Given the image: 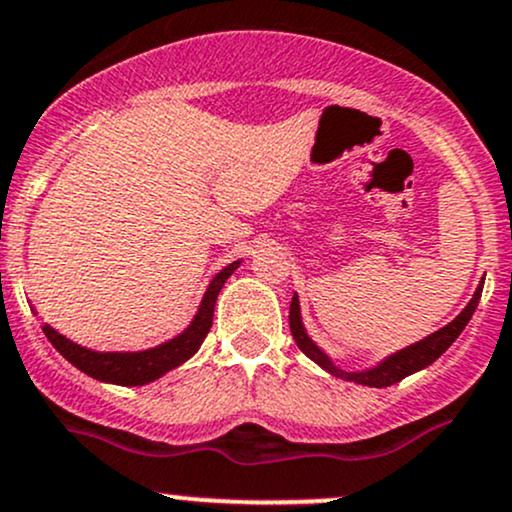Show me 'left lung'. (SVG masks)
Masks as SVG:
<instances>
[{
  "mask_svg": "<svg viewBox=\"0 0 512 512\" xmlns=\"http://www.w3.org/2000/svg\"><path fill=\"white\" fill-rule=\"evenodd\" d=\"M481 291H484V282H481L479 289L474 291V296H471V301L466 303L464 311L459 313L452 323L445 325V328H440L437 333L428 335L425 340L406 347V350L393 352L391 357L381 359L376 367L362 369V372H345V369L335 367L333 359L325 355L316 342L308 338L306 328H303V323H301V306H299V296L296 294H294V299H291V308H289V328H291V335H294L296 345H299V350L303 352V355L311 357L318 367L325 369V372H330L333 376H340V379L355 381V384L384 389V386L398 384V381L406 379V376L420 372V369H425L428 364L435 362L442 352H447V347L459 338V333H462V330L466 328V323H469L471 316H474L476 306H479V299H481Z\"/></svg>",
  "mask_w": 512,
  "mask_h": 512,
  "instance_id": "8db88e82",
  "label": "left lung"
}]
</instances>
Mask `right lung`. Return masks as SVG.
<instances>
[{
	"label": "right lung",
	"instance_id": "1",
	"mask_svg": "<svg viewBox=\"0 0 512 512\" xmlns=\"http://www.w3.org/2000/svg\"><path fill=\"white\" fill-rule=\"evenodd\" d=\"M238 267H240V260L230 262L228 267H223L221 272L211 279L209 289H206L204 299H201L199 311H196L192 325H189L184 333H179L177 338L162 342V345L150 347V350H143V352L87 350V347L67 340L65 335H60L58 330L50 328L48 323H43V333H46V338L53 342L55 350H58L67 362L75 364L80 372L92 376V379L106 381V384H119V386L150 384V381L160 379V376L170 372V369L187 362V359L199 350L201 342H204V338L211 330L213 308H216L218 294H221L226 279Z\"/></svg>",
	"mask_w": 512,
	"mask_h": 512
}]
</instances>
